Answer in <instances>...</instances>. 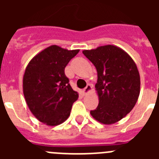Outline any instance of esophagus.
I'll use <instances>...</instances> for the list:
<instances>
[{
	"label": "esophagus",
	"mask_w": 159,
	"mask_h": 159,
	"mask_svg": "<svg viewBox=\"0 0 159 159\" xmlns=\"http://www.w3.org/2000/svg\"><path fill=\"white\" fill-rule=\"evenodd\" d=\"M92 90V87L91 86V84H88L86 88L83 90V93H84V95H87V94L89 93Z\"/></svg>",
	"instance_id": "1"
}]
</instances>
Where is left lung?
I'll list each match as a JSON object with an SVG mask.
<instances>
[{"label": "left lung", "instance_id": "obj_1", "mask_svg": "<svg viewBox=\"0 0 159 159\" xmlns=\"http://www.w3.org/2000/svg\"><path fill=\"white\" fill-rule=\"evenodd\" d=\"M83 53L98 74L95 91L99 105L90 114L105 125L116 123L130 113L140 93V75L135 63L116 45L99 46Z\"/></svg>", "mask_w": 159, "mask_h": 159}]
</instances>
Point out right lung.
I'll return each instance as SVG.
<instances>
[{
  "label": "right lung",
  "mask_w": 159,
  "mask_h": 159,
  "mask_svg": "<svg viewBox=\"0 0 159 159\" xmlns=\"http://www.w3.org/2000/svg\"><path fill=\"white\" fill-rule=\"evenodd\" d=\"M79 52L51 45L36 55L26 67L23 77L25 101L32 115L48 126L67 120L78 99L64 69Z\"/></svg>",
  "instance_id": "add662e5"
}]
</instances>
